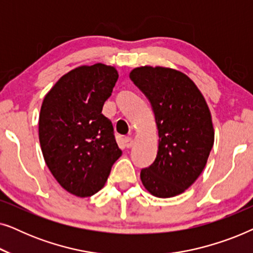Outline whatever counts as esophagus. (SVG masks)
Instances as JSON below:
<instances>
[{"instance_id":"1","label":"esophagus","mask_w":253,"mask_h":253,"mask_svg":"<svg viewBox=\"0 0 253 253\" xmlns=\"http://www.w3.org/2000/svg\"><path fill=\"white\" fill-rule=\"evenodd\" d=\"M124 143H126V146L127 148H130V147H132V145H133V139L131 137H126V139H124Z\"/></svg>"}]
</instances>
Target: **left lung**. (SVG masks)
Here are the masks:
<instances>
[{
  "label": "left lung",
  "mask_w": 253,
  "mask_h": 253,
  "mask_svg": "<svg viewBox=\"0 0 253 253\" xmlns=\"http://www.w3.org/2000/svg\"><path fill=\"white\" fill-rule=\"evenodd\" d=\"M129 77L150 100L159 133L157 158L141 169V183L159 198L181 195L202 174L214 144L205 98L175 69L145 65L133 69Z\"/></svg>",
  "instance_id": "1"
}]
</instances>
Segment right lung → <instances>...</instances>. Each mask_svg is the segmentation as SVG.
Returning a JSON list of instances; mask_svg holds the SVG:
<instances>
[{
  "label": "right lung",
  "mask_w": 253,
  "mask_h": 253,
  "mask_svg": "<svg viewBox=\"0 0 253 253\" xmlns=\"http://www.w3.org/2000/svg\"><path fill=\"white\" fill-rule=\"evenodd\" d=\"M117 78L110 65H82L62 76L41 105L43 159L62 188L77 197L101 190L122 155L113 124L102 114Z\"/></svg>",
  "instance_id": "obj_1"
}]
</instances>
